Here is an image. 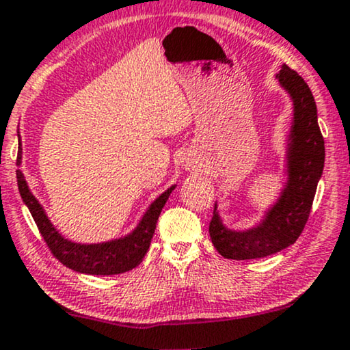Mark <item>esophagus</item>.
<instances>
[{
  "label": "esophagus",
  "mask_w": 350,
  "mask_h": 350,
  "mask_svg": "<svg viewBox=\"0 0 350 350\" xmlns=\"http://www.w3.org/2000/svg\"><path fill=\"white\" fill-rule=\"evenodd\" d=\"M180 163H183V166L189 171H196L202 166V161L198 160V157L193 152L184 153L183 154V161H180Z\"/></svg>",
  "instance_id": "34e87169"
}]
</instances>
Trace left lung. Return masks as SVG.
I'll use <instances>...</instances> for the list:
<instances>
[{
	"mask_svg": "<svg viewBox=\"0 0 350 350\" xmlns=\"http://www.w3.org/2000/svg\"><path fill=\"white\" fill-rule=\"evenodd\" d=\"M276 77L294 101V124L287 153L289 180L280 202L268 211L262 224L250 231L236 232L224 228L215 205L208 228L210 237L215 249L229 260L262 258L293 245L307 224L325 166V140L318 126L312 90L286 64Z\"/></svg>",
	"mask_w": 350,
	"mask_h": 350,
	"instance_id": "obj_1",
	"label": "left lung"
}]
</instances>
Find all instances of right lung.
I'll return each mask as SVG.
<instances>
[{
    "label": "right lung",
    "instance_id": "right-lung-1",
    "mask_svg": "<svg viewBox=\"0 0 350 350\" xmlns=\"http://www.w3.org/2000/svg\"><path fill=\"white\" fill-rule=\"evenodd\" d=\"M19 165L21 147L19 152H17V166ZM16 176L22 200L27 205L40 234L45 239L48 249L51 250V254L64 267L85 274H121L135 268L137 265L142 262V258L150 247V242H152L154 228H157L163 206H165L170 193L174 190V185H172L165 193H161L152 203V206L148 208L144 219L140 221L135 231L129 234L127 237L105 242V244L81 245L66 241L63 236H59V232L48 221L42 205H40L37 198L33 197V193L29 190V185L25 183L24 174H22L19 167L16 170Z\"/></svg>",
    "mask_w": 350,
    "mask_h": 350
}]
</instances>
